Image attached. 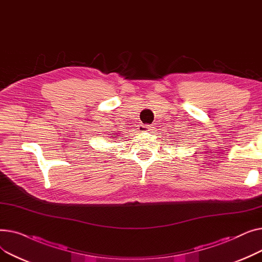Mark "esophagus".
Segmentation results:
<instances>
[{"label": "esophagus", "instance_id": "34e87169", "mask_svg": "<svg viewBox=\"0 0 262 262\" xmlns=\"http://www.w3.org/2000/svg\"><path fill=\"white\" fill-rule=\"evenodd\" d=\"M139 129L141 132H147L149 129V125L148 124H141V125H139Z\"/></svg>", "mask_w": 262, "mask_h": 262}]
</instances>
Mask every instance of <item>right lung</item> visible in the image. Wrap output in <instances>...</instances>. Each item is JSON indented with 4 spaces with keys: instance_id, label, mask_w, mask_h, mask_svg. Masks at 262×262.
<instances>
[{
    "instance_id": "obj_1",
    "label": "right lung",
    "mask_w": 262,
    "mask_h": 262,
    "mask_svg": "<svg viewBox=\"0 0 262 262\" xmlns=\"http://www.w3.org/2000/svg\"><path fill=\"white\" fill-rule=\"evenodd\" d=\"M116 136H117V135H114V138H115V137H116Z\"/></svg>"
}]
</instances>
